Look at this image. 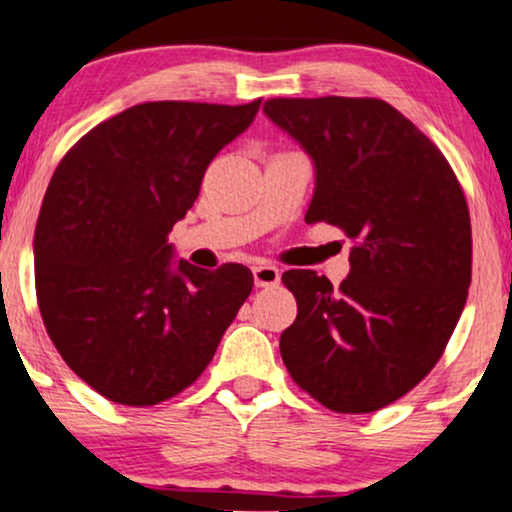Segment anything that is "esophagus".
Returning a JSON list of instances; mask_svg holds the SVG:
<instances>
[{"label": "esophagus", "instance_id": "34e87169", "mask_svg": "<svg viewBox=\"0 0 512 512\" xmlns=\"http://www.w3.org/2000/svg\"><path fill=\"white\" fill-rule=\"evenodd\" d=\"M252 278H255L257 288H269V285L281 281V271L274 264H257V267H252Z\"/></svg>", "mask_w": 512, "mask_h": 512}]
</instances>
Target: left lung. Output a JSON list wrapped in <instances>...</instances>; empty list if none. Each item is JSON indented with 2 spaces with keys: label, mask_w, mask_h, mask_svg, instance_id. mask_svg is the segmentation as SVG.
Returning a JSON list of instances; mask_svg holds the SVG:
<instances>
[{
  "label": "left lung",
  "mask_w": 512,
  "mask_h": 512,
  "mask_svg": "<svg viewBox=\"0 0 512 512\" xmlns=\"http://www.w3.org/2000/svg\"><path fill=\"white\" fill-rule=\"evenodd\" d=\"M264 114L313 161L306 224L356 243L339 290L311 269L283 274L297 299L283 363L327 410L377 412L433 370L459 323L473 262L466 196L440 149L384 100L274 98Z\"/></svg>",
  "instance_id": "obj_1"
}]
</instances>
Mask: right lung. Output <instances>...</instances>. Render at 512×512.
<instances>
[{
	"instance_id": "add662e5",
	"label": "right lung",
	"mask_w": 512,
	"mask_h": 512,
	"mask_svg": "<svg viewBox=\"0 0 512 512\" xmlns=\"http://www.w3.org/2000/svg\"><path fill=\"white\" fill-rule=\"evenodd\" d=\"M257 109L142 102L88 131L51 177L34 229L39 311L70 370L112 403L192 386L250 295L248 267L177 262L168 234Z\"/></svg>"
}]
</instances>
